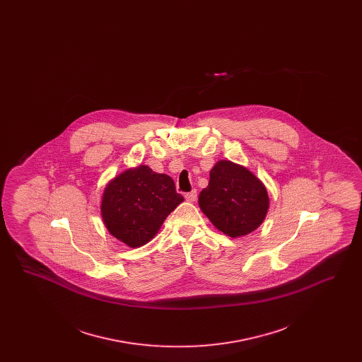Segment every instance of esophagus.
Returning <instances> with one entry per match:
<instances>
[{
	"label": "esophagus",
	"mask_w": 362,
	"mask_h": 362,
	"mask_svg": "<svg viewBox=\"0 0 362 362\" xmlns=\"http://www.w3.org/2000/svg\"><path fill=\"white\" fill-rule=\"evenodd\" d=\"M197 197H198L197 189H192V191H189V192H186V194H185V198H186V201H189V202H194V201L197 199Z\"/></svg>",
	"instance_id": "34e87169"
}]
</instances>
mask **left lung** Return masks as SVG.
Listing matches in <instances>:
<instances>
[{"label": "left lung", "mask_w": 362, "mask_h": 362, "mask_svg": "<svg viewBox=\"0 0 362 362\" xmlns=\"http://www.w3.org/2000/svg\"><path fill=\"white\" fill-rule=\"evenodd\" d=\"M198 202L217 229L239 238L263 223L269 195L263 183L247 168L221 160L211 168L209 186L201 191Z\"/></svg>", "instance_id": "8db88e82"}]
</instances>
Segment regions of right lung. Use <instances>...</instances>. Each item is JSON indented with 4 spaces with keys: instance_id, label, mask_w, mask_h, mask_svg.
<instances>
[{
    "instance_id": "obj_1",
    "label": "right lung",
    "mask_w": 362,
    "mask_h": 362,
    "mask_svg": "<svg viewBox=\"0 0 362 362\" xmlns=\"http://www.w3.org/2000/svg\"><path fill=\"white\" fill-rule=\"evenodd\" d=\"M182 202L173 177L139 165L121 173L105 187L102 216L112 236L136 248L151 240Z\"/></svg>"
}]
</instances>
